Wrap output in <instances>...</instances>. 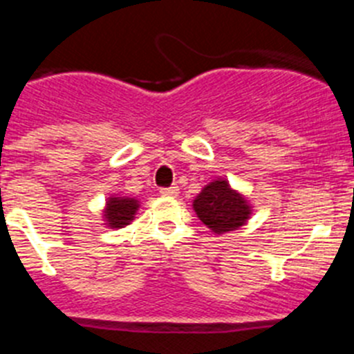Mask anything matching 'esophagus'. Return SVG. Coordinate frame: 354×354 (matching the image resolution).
Instances as JSON below:
<instances>
[{
	"mask_svg": "<svg viewBox=\"0 0 354 354\" xmlns=\"http://www.w3.org/2000/svg\"><path fill=\"white\" fill-rule=\"evenodd\" d=\"M161 193L162 196H170V198H175V196L179 195V187L177 186H171V187H161Z\"/></svg>",
	"mask_w": 354,
	"mask_h": 354,
	"instance_id": "obj_1",
	"label": "esophagus"
}]
</instances>
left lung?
Listing matches in <instances>:
<instances>
[{
	"instance_id": "obj_1",
	"label": "left lung",
	"mask_w": 354,
	"mask_h": 354,
	"mask_svg": "<svg viewBox=\"0 0 354 354\" xmlns=\"http://www.w3.org/2000/svg\"><path fill=\"white\" fill-rule=\"evenodd\" d=\"M196 216L214 234L237 230L252 214L248 202L241 193L234 192L225 179L209 183L193 202Z\"/></svg>"
}]
</instances>
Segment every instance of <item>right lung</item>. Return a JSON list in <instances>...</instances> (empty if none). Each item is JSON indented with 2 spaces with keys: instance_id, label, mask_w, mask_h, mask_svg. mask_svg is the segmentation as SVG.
<instances>
[{
  "instance_id": "1",
  "label": "right lung",
  "mask_w": 354,
  "mask_h": 354,
  "mask_svg": "<svg viewBox=\"0 0 354 354\" xmlns=\"http://www.w3.org/2000/svg\"><path fill=\"white\" fill-rule=\"evenodd\" d=\"M136 211H138V200L124 198V196H111L106 202V223L111 228L126 227V225L133 221Z\"/></svg>"
}]
</instances>
